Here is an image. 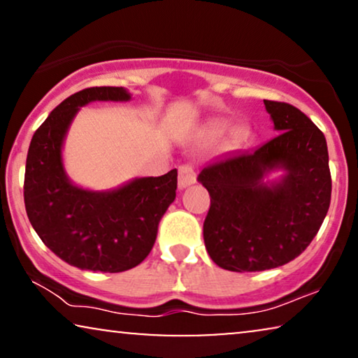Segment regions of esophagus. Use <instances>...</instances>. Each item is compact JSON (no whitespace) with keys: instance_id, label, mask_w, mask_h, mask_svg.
<instances>
[{"instance_id":"obj_1","label":"esophagus","mask_w":358,"mask_h":358,"mask_svg":"<svg viewBox=\"0 0 358 358\" xmlns=\"http://www.w3.org/2000/svg\"><path fill=\"white\" fill-rule=\"evenodd\" d=\"M195 182V171L190 164H184L179 168V189H185Z\"/></svg>"}]
</instances>
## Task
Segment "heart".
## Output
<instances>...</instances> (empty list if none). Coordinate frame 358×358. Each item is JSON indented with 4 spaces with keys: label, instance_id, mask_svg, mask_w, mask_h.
I'll list each match as a JSON object with an SVG mask.
<instances>
[{
    "label": "heart",
    "instance_id": "obj_1",
    "mask_svg": "<svg viewBox=\"0 0 358 358\" xmlns=\"http://www.w3.org/2000/svg\"><path fill=\"white\" fill-rule=\"evenodd\" d=\"M224 130H227V127H224V125H217V127H215V129H213L215 135H222ZM243 135H244V130L241 129V127H238V129L233 130V138H234V140L243 138Z\"/></svg>",
    "mask_w": 358,
    "mask_h": 358
}]
</instances>
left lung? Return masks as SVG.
<instances>
[{"instance_id":"1","label":"left lung","mask_w":358,"mask_h":358,"mask_svg":"<svg viewBox=\"0 0 358 358\" xmlns=\"http://www.w3.org/2000/svg\"><path fill=\"white\" fill-rule=\"evenodd\" d=\"M275 138L205 166L207 252L231 272H261L293 261L320 231L331 203V173L322 131L300 109L264 101ZM280 172L277 180H268Z\"/></svg>"}]
</instances>
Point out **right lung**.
Listing matches in <instances>:
<instances>
[{
	"label": "right lung",
	"instance_id": "obj_1",
	"mask_svg": "<svg viewBox=\"0 0 358 358\" xmlns=\"http://www.w3.org/2000/svg\"><path fill=\"white\" fill-rule=\"evenodd\" d=\"M125 87H87L66 97L34 134L24 176V203L32 228L62 261L83 271L124 272L148 256L159 220L176 199L178 169L135 178L110 190H91L68 178L63 145L81 107L127 102Z\"/></svg>",
	"mask_w": 358,
	"mask_h": 358
}]
</instances>
